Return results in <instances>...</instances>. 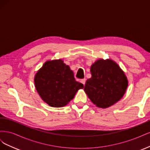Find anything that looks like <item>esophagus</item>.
Segmentation results:
<instances>
[{
	"label": "esophagus",
	"mask_w": 150,
	"mask_h": 150,
	"mask_svg": "<svg viewBox=\"0 0 150 150\" xmlns=\"http://www.w3.org/2000/svg\"><path fill=\"white\" fill-rule=\"evenodd\" d=\"M81 83H82L84 86L85 85V83H86V79H83L82 80H81Z\"/></svg>",
	"instance_id": "obj_1"
}]
</instances>
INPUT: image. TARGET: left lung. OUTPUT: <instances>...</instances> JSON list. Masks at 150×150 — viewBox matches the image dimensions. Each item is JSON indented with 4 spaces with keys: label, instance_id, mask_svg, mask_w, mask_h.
Instances as JSON below:
<instances>
[{
    "label": "left lung",
    "instance_id": "left-lung-1",
    "mask_svg": "<svg viewBox=\"0 0 150 150\" xmlns=\"http://www.w3.org/2000/svg\"><path fill=\"white\" fill-rule=\"evenodd\" d=\"M91 78L86 81L84 91L97 107L107 108L123 97L128 80L117 63L111 59H99L91 66Z\"/></svg>",
    "mask_w": 150,
    "mask_h": 150
}]
</instances>
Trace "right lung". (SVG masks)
Here are the masks:
<instances>
[{"instance_id": "obj_1", "label": "right lung", "mask_w": 150, "mask_h": 150, "mask_svg": "<svg viewBox=\"0 0 150 150\" xmlns=\"http://www.w3.org/2000/svg\"><path fill=\"white\" fill-rule=\"evenodd\" d=\"M34 84L40 98L54 108L66 106L78 90L84 88L61 59L45 62L35 74Z\"/></svg>"}]
</instances>
